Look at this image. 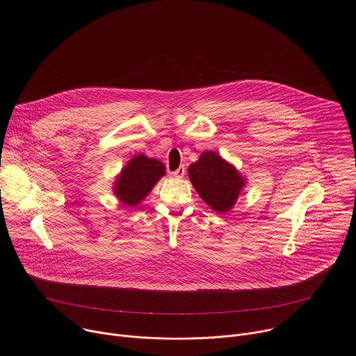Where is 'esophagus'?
<instances>
[{
    "mask_svg": "<svg viewBox=\"0 0 356 356\" xmlns=\"http://www.w3.org/2000/svg\"><path fill=\"white\" fill-rule=\"evenodd\" d=\"M184 175H186V168H184V166H180V168H177L175 172H172V176L177 177V179H181Z\"/></svg>",
    "mask_w": 356,
    "mask_h": 356,
    "instance_id": "obj_1",
    "label": "esophagus"
}]
</instances>
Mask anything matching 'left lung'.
I'll return each instance as SVG.
<instances>
[{
    "instance_id": "obj_1",
    "label": "left lung",
    "mask_w": 356,
    "mask_h": 356,
    "mask_svg": "<svg viewBox=\"0 0 356 356\" xmlns=\"http://www.w3.org/2000/svg\"><path fill=\"white\" fill-rule=\"evenodd\" d=\"M188 177L200 197L216 212H229L245 179L238 170L213 151H205L200 159L188 166Z\"/></svg>"
}]
</instances>
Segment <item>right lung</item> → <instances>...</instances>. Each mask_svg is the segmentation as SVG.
<instances>
[{"label": "right lung", "mask_w": 356, "mask_h": 356, "mask_svg": "<svg viewBox=\"0 0 356 356\" xmlns=\"http://www.w3.org/2000/svg\"><path fill=\"white\" fill-rule=\"evenodd\" d=\"M165 165L144 154L136 155L118 175L113 193L127 207L140 204L165 175Z\"/></svg>", "instance_id": "1"}]
</instances>
